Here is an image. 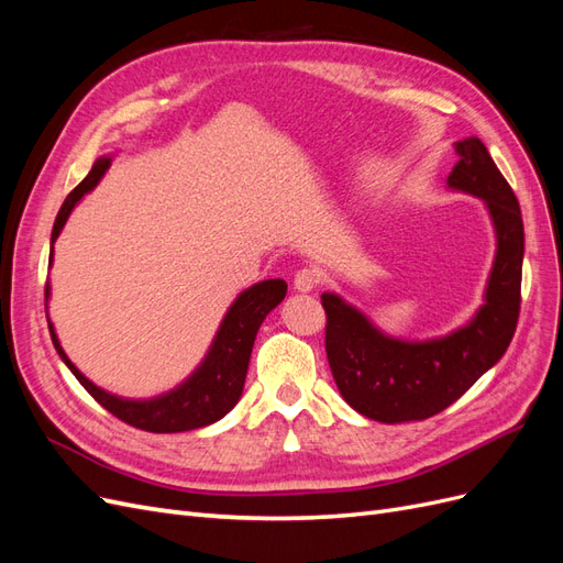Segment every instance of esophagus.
Wrapping results in <instances>:
<instances>
[{
	"mask_svg": "<svg viewBox=\"0 0 563 563\" xmlns=\"http://www.w3.org/2000/svg\"><path fill=\"white\" fill-rule=\"evenodd\" d=\"M317 284H319V275H317L314 269L302 267V269L296 272V277H294V288H296V291L310 294V291H314Z\"/></svg>",
	"mask_w": 563,
	"mask_h": 563,
	"instance_id": "obj_1",
	"label": "esophagus"
}]
</instances>
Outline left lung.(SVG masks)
<instances>
[{
	"label": "left lung",
	"instance_id": "obj_1",
	"mask_svg": "<svg viewBox=\"0 0 563 563\" xmlns=\"http://www.w3.org/2000/svg\"><path fill=\"white\" fill-rule=\"evenodd\" d=\"M453 147L457 162L449 185L482 197L498 234L486 302L476 317L446 338L404 343L373 329L338 296H321L333 380L354 411L371 420L406 422L441 413L500 360L517 331L523 263L519 201L479 139Z\"/></svg>",
	"mask_w": 563,
	"mask_h": 563
}]
</instances>
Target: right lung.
<instances>
[{
    "mask_svg": "<svg viewBox=\"0 0 563 563\" xmlns=\"http://www.w3.org/2000/svg\"><path fill=\"white\" fill-rule=\"evenodd\" d=\"M108 164L110 159L106 157L98 159L89 172V176L65 197L63 207L56 216L54 232H51V244L56 242V236L60 234L67 216H70V211L75 209V203L84 197V192L91 190V187L100 180V176L106 174ZM51 255H54V249H51ZM44 296L48 298V284L44 288ZM284 296H286L284 279H267L246 288V291L232 302L230 312L225 314L223 323H220V331L213 340L207 360H203V364L195 371V376L187 378L178 389L150 401L119 399L96 387L91 380L81 376L70 360H67V354L63 352L51 323H48V331L67 368L75 373V378L81 383V387L87 389L89 395L114 418L145 432H157V434L187 432V430H197V428H203V424L220 420L236 401H240L255 333H258L263 319L284 300Z\"/></svg>",
    "mask_w": 563,
    "mask_h": 563,
    "instance_id": "obj_1",
    "label": "right lung"
}]
</instances>
